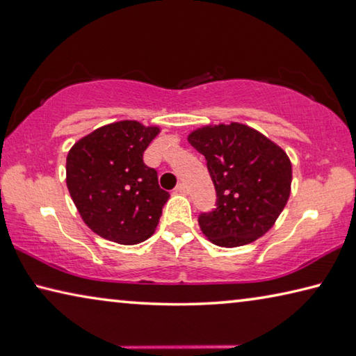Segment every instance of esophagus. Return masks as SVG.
<instances>
[{
    "label": "esophagus",
    "instance_id": "esophagus-1",
    "mask_svg": "<svg viewBox=\"0 0 356 356\" xmlns=\"http://www.w3.org/2000/svg\"><path fill=\"white\" fill-rule=\"evenodd\" d=\"M176 193H180V195H187V193H188V188H187V185H185V184H179L177 187H176Z\"/></svg>",
    "mask_w": 356,
    "mask_h": 356
}]
</instances>
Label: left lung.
<instances>
[{
    "mask_svg": "<svg viewBox=\"0 0 356 356\" xmlns=\"http://www.w3.org/2000/svg\"><path fill=\"white\" fill-rule=\"evenodd\" d=\"M188 143L206 156L217 209L198 218L202 234L218 247H239L274 227L291 191L285 150L244 123L193 129Z\"/></svg>",
    "mask_w": 356,
    "mask_h": 356,
    "instance_id": "obj_1",
    "label": "left lung"
}]
</instances>
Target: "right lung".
I'll return each instance as SVG.
<instances>
[{
	"label": "right lung",
	"mask_w": 356,
	"mask_h": 356,
	"mask_svg": "<svg viewBox=\"0 0 356 356\" xmlns=\"http://www.w3.org/2000/svg\"><path fill=\"white\" fill-rule=\"evenodd\" d=\"M158 133L136 120L114 122L79 139L67 154V190L101 238L134 245L154 234L169 193L143 155Z\"/></svg>",
	"instance_id": "add662e5"
}]
</instances>
